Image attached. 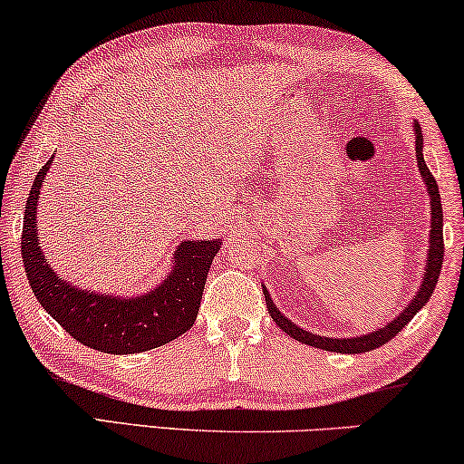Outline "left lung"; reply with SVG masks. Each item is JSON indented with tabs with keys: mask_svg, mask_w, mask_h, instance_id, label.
<instances>
[{
	"mask_svg": "<svg viewBox=\"0 0 464 464\" xmlns=\"http://www.w3.org/2000/svg\"><path fill=\"white\" fill-rule=\"evenodd\" d=\"M416 137V160H418V170H420L424 186H427V194L430 198V230H429V249H427V264H424V275L420 278V287H418L416 295L411 297L408 306H405L401 313H399L395 319L386 323L376 332H367L363 335H354V338H327V335H316L313 332H306V329L297 327L295 323H291L287 316H285L281 310L276 308V304L272 302L268 289L264 287L266 295V306H268V313L278 327L283 329L289 338H294L302 344L321 348V351H332V353H367L373 351V348L386 344V342L395 338V335L401 332V329L408 325V323L414 319L418 310H420L424 304L429 302V297L433 295V289L437 285V278H440L441 262H443V211H441V198H440V188H437L435 177L430 175L422 158V130L420 124H411Z\"/></svg>",
	"mask_w": 464,
	"mask_h": 464,
	"instance_id": "8db88e82",
	"label": "left lung"
}]
</instances>
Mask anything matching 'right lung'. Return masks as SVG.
<instances>
[{
  "label": "right lung",
  "instance_id": "1",
  "mask_svg": "<svg viewBox=\"0 0 464 464\" xmlns=\"http://www.w3.org/2000/svg\"><path fill=\"white\" fill-rule=\"evenodd\" d=\"M53 158L44 164L24 205L21 253L29 285L42 308L65 332L110 354H135L169 344L194 325L208 268L221 240H181L173 253V268L154 289L132 297L82 289L65 281L44 259L37 234L40 189Z\"/></svg>",
  "mask_w": 464,
  "mask_h": 464
}]
</instances>
